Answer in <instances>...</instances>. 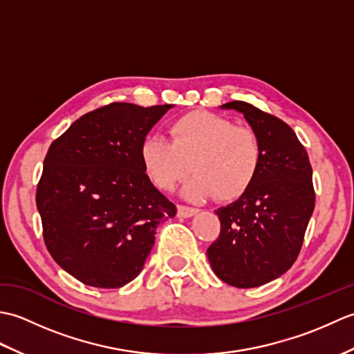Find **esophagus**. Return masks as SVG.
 Segmentation results:
<instances>
[{
  "mask_svg": "<svg viewBox=\"0 0 354 354\" xmlns=\"http://www.w3.org/2000/svg\"><path fill=\"white\" fill-rule=\"evenodd\" d=\"M198 213L196 208L187 207V205H178V216L179 217H192Z\"/></svg>",
  "mask_w": 354,
  "mask_h": 354,
  "instance_id": "esophagus-1",
  "label": "esophagus"
}]
</instances>
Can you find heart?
<instances>
[{"label": "heart", "mask_w": 354, "mask_h": 354, "mask_svg": "<svg viewBox=\"0 0 354 354\" xmlns=\"http://www.w3.org/2000/svg\"><path fill=\"white\" fill-rule=\"evenodd\" d=\"M170 141L149 137L140 147L142 169L162 192L185 183L190 201H236L251 189L263 162V142L250 126L207 111H193L169 124Z\"/></svg>", "instance_id": "b5f03b06"}]
</instances>
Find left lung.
<instances>
[{
	"label": "left lung",
	"mask_w": 354,
	"mask_h": 354,
	"mask_svg": "<svg viewBox=\"0 0 354 354\" xmlns=\"http://www.w3.org/2000/svg\"><path fill=\"white\" fill-rule=\"evenodd\" d=\"M222 108L242 112L260 135L263 162L251 189L216 212L221 234L207 255L222 281L257 288L283 275L301 251L315 208L312 165L283 120L240 100Z\"/></svg>",
	"instance_id": "obj_1"
}]
</instances>
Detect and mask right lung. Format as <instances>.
<instances>
[{"instance_id":"add662e5","label":"right lung","mask_w":354,"mask_h":354,"mask_svg":"<svg viewBox=\"0 0 354 354\" xmlns=\"http://www.w3.org/2000/svg\"><path fill=\"white\" fill-rule=\"evenodd\" d=\"M171 104L114 102L51 142L36 189L51 257L84 284L115 289L137 277L156 227L176 207L142 169L140 147Z\"/></svg>"}]
</instances>
